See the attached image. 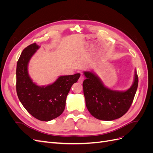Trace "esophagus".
Returning <instances> with one entry per match:
<instances>
[{
  "label": "esophagus",
  "instance_id": "1",
  "mask_svg": "<svg viewBox=\"0 0 153 153\" xmlns=\"http://www.w3.org/2000/svg\"><path fill=\"white\" fill-rule=\"evenodd\" d=\"M84 76H83V75H81V76H80V78H79V79H78V82H79L80 84H82V83H83V81H84Z\"/></svg>",
  "mask_w": 153,
  "mask_h": 153
}]
</instances>
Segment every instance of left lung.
Masks as SVG:
<instances>
[{
    "instance_id": "obj_1",
    "label": "left lung",
    "mask_w": 153,
    "mask_h": 153,
    "mask_svg": "<svg viewBox=\"0 0 153 153\" xmlns=\"http://www.w3.org/2000/svg\"><path fill=\"white\" fill-rule=\"evenodd\" d=\"M83 82L86 106L91 114L102 121H112L121 117L132 104L138 87V78L135 71L134 81L126 91L111 90L92 71H84Z\"/></svg>"
}]
</instances>
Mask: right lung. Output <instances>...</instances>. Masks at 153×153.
<instances>
[{
  "label": "right lung",
  "mask_w": 153,
  "mask_h": 153,
  "mask_svg": "<svg viewBox=\"0 0 153 153\" xmlns=\"http://www.w3.org/2000/svg\"><path fill=\"white\" fill-rule=\"evenodd\" d=\"M39 48L33 43L22 52L16 66V92L21 103L30 115L39 121H50L63 112L68 92L80 74L61 76L47 86L36 85L29 76L28 64Z\"/></svg>",
  "instance_id": "right-lung-1"
}]
</instances>
